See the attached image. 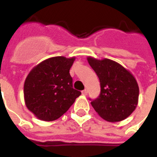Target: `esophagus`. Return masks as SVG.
Instances as JSON below:
<instances>
[{"label":"esophagus","instance_id":"34e87169","mask_svg":"<svg viewBox=\"0 0 157 157\" xmlns=\"http://www.w3.org/2000/svg\"><path fill=\"white\" fill-rule=\"evenodd\" d=\"M82 94L84 95H86L87 94H88V90L87 89H84V90H83L82 91Z\"/></svg>","mask_w":157,"mask_h":157}]
</instances>
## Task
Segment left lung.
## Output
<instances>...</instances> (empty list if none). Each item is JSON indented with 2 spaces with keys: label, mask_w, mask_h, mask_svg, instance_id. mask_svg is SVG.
<instances>
[{
  "label": "left lung",
  "mask_w": 157,
  "mask_h": 157,
  "mask_svg": "<svg viewBox=\"0 0 157 157\" xmlns=\"http://www.w3.org/2000/svg\"><path fill=\"white\" fill-rule=\"evenodd\" d=\"M100 82V94L91 104L99 116L111 122L126 119L138 103L139 87L129 70L118 62L87 58Z\"/></svg>",
  "instance_id": "8db88e82"
}]
</instances>
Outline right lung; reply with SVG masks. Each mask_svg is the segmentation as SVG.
<instances>
[{
  "label": "right lung",
  "mask_w": 157,
  "mask_h": 157,
  "mask_svg": "<svg viewBox=\"0 0 157 157\" xmlns=\"http://www.w3.org/2000/svg\"><path fill=\"white\" fill-rule=\"evenodd\" d=\"M75 57L44 60L31 69L24 86L26 107L39 119L50 122L63 115L81 92L73 88L69 69Z\"/></svg>",
  "instance_id": "add662e5"
}]
</instances>
